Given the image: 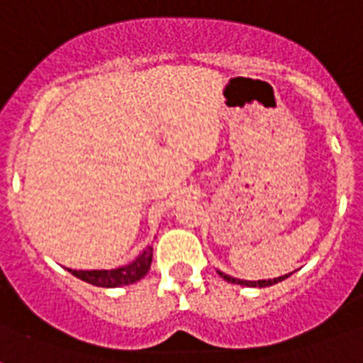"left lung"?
Wrapping results in <instances>:
<instances>
[{"mask_svg": "<svg viewBox=\"0 0 363 363\" xmlns=\"http://www.w3.org/2000/svg\"><path fill=\"white\" fill-rule=\"evenodd\" d=\"M218 275H220L222 279H224V281L233 282V284H242V286L265 288V286H271V284H277V282L284 281V279H288V277H290V273H288V275H282V277H275V279H267V281H241V279H233V277L226 275V273H222V271H218Z\"/></svg>", "mask_w": 363, "mask_h": 363, "instance_id": "8db88e82", "label": "left lung"}]
</instances>
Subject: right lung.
<instances>
[{
  "label": "right lung",
  "mask_w": 363,
  "mask_h": 363,
  "mask_svg": "<svg viewBox=\"0 0 363 363\" xmlns=\"http://www.w3.org/2000/svg\"><path fill=\"white\" fill-rule=\"evenodd\" d=\"M152 264V247H147L139 256H137L131 264L116 267V269H92V271H82V269H67L71 275H75L77 279L94 284V286L101 288H116V286H125L131 282L141 281L143 277L147 275Z\"/></svg>",
  "instance_id": "right-lung-1"
}]
</instances>
